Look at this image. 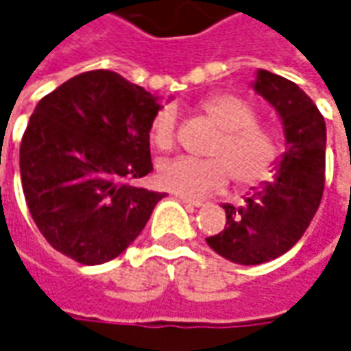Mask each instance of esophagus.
<instances>
[{"label": "esophagus", "instance_id": "obj_1", "mask_svg": "<svg viewBox=\"0 0 351 351\" xmlns=\"http://www.w3.org/2000/svg\"><path fill=\"white\" fill-rule=\"evenodd\" d=\"M176 197L182 202V204H186V206H192V207H202L204 204L202 202H197V199H192V197H186V195H180V194H176Z\"/></svg>", "mask_w": 351, "mask_h": 351}]
</instances>
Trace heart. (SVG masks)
<instances>
[{
	"label": "heart",
	"instance_id": "heart-1",
	"mask_svg": "<svg viewBox=\"0 0 351 351\" xmlns=\"http://www.w3.org/2000/svg\"><path fill=\"white\" fill-rule=\"evenodd\" d=\"M219 128L209 159L175 157L157 165V184L186 197H202L225 188L228 173L240 186L259 184L275 173L280 145L275 134L257 125V113L245 99L234 94H219L202 104ZM176 117L171 107L159 109L149 123V142L165 152L175 144Z\"/></svg>",
	"mask_w": 351,
	"mask_h": 351
}]
</instances>
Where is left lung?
Masks as SVG:
<instances>
[{
    "mask_svg": "<svg viewBox=\"0 0 351 351\" xmlns=\"http://www.w3.org/2000/svg\"><path fill=\"white\" fill-rule=\"evenodd\" d=\"M254 92L276 111L285 130L271 182L252 188L244 206L223 204L225 228L207 238L209 247L238 265H259L286 254L304 236L325 186V119L294 82L259 69Z\"/></svg>",
    "mask_w": 351,
    "mask_h": 351,
    "instance_id": "left-lung-1",
    "label": "left lung"
}]
</instances>
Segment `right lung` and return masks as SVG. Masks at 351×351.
Listing matches in <instances>:
<instances>
[{
	"instance_id": "add662e5",
	"label": "right lung",
	"mask_w": 351,
	"mask_h": 351,
	"mask_svg": "<svg viewBox=\"0 0 351 351\" xmlns=\"http://www.w3.org/2000/svg\"><path fill=\"white\" fill-rule=\"evenodd\" d=\"M159 97L113 71L73 76L42 97L21 142V182L36 226L84 265L121 256L165 194L126 184L152 171Z\"/></svg>"
}]
</instances>
